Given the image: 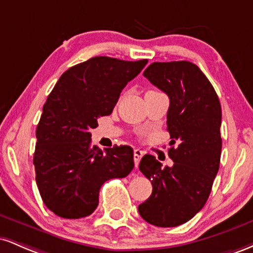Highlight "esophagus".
<instances>
[{
	"label": "esophagus",
	"mask_w": 253,
	"mask_h": 253,
	"mask_svg": "<svg viewBox=\"0 0 253 253\" xmlns=\"http://www.w3.org/2000/svg\"><path fill=\"white\" fill-rule=\"evenodd\" d=\"M143 156H144L143 151L139 150V149H135L134 150V164H135V167H138L139 162H140L141 157H143Z\"/></svg>",
	"instance_id": "esophagus-1"
}]
</instances>
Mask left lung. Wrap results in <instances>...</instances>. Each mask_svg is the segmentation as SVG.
I'll return each instance as SVG.
<instances>
[{"instance_id": "obj_1", "label": "left lung", "mask_w": 253, "mask_h": 253, "mask_svg": "<svg viewBox=\"0 0 253 253\" xmlns=\"http://www.w3.org/2000/svg\"><path fill=\"white\" fill-rule=\"evenodd\" d=\"M144 76L169 96L167 115L171 168L145 155L139 170L152 183V194L139 205L141 217L158 227L189 221L207 202L220 165L221 106L215 90L195 64L152 63Z\"/></svg>"}]
</instances>
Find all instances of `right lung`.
I'll return each instance as SVG.
<instances>
[{
    "label": "right lung",
    "mask_w": 253,
    "mask_h": 253,
    "mask_svg": "<svg viewBox=\"0 0 253 253\" xmlns=\"http://www.w3.org/2000/svg\"><path fill=\"white\" fill-rule=\"evenodd\" d=\"M146 64L90 58L64 72L48 95L37 127L33 164L40 196L56 215H90L103 183L124 178L134 168L132 147H91L90 130L98 118L112 114L121 90Z\"/></svg>",
    "instance_id": "add662e5"
}]
</instances>
